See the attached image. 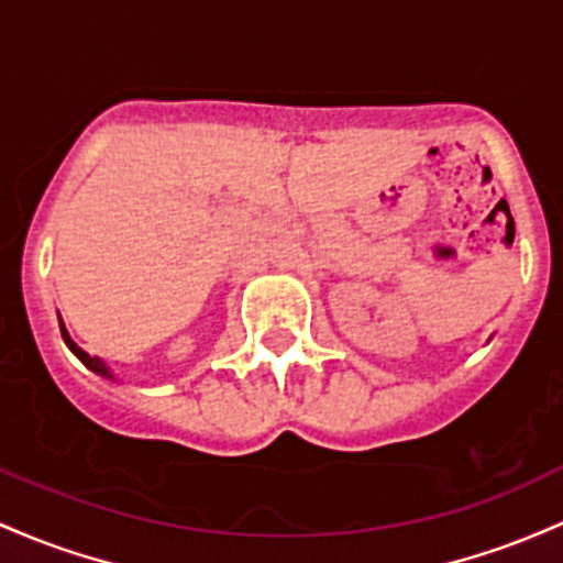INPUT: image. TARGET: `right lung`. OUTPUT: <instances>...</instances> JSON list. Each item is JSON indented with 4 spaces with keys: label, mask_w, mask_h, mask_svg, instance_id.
I'll use <instances>...</instances> for the list:
<instances>
[{
    "label": "right lung",
    "mask_w": 563,
    "mask_h": 563,
    "mask_svg": "<svg viewBox=\"0 0 563 563\" xmlns=\"http://www.w3.org/2000/svg\"><path fill=\"white\" fill-rule=\"evenodd\" d=\"M58 321H60V334H63V343L68 345V351L74 353V356L79 358L81 364L87 366V369H92L95 375H100V377H106V380H117V377H113V372H111V366L103 362V358H98V356H90V353L87 351H81L77 343H74L71 340V334H68V330H66V324H63V319L58 316Z\"/></svg>",
    "instance_id": "add662e5"
}]
</instances>
